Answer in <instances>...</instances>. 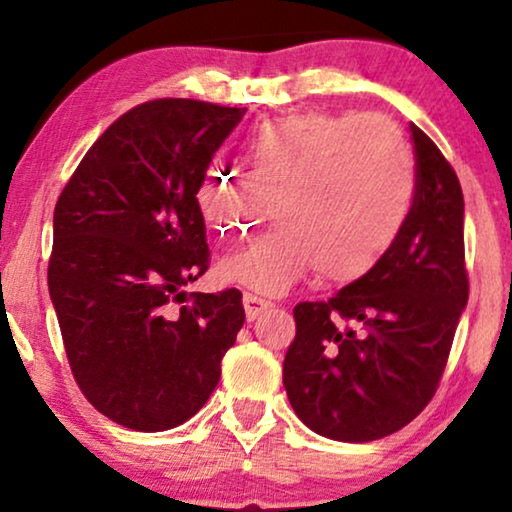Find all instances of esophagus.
Returning a JSON list of instances; mask_svg holds the SVG:
<instances>
[{
	"label": "esophagus",
	"mask_w": 512,
	"mask_h": 512,
	"mask_svg": "<svg viewBox=\"0 0 512 512\" xmlns=\"http://www.w3.org/2000/svg\"><path fill=\"white\" fill-rule=\"evenodd\" d=\"M242 303H244V314H247L249 321L258 319L265 310H268V307H272L270 300L258 298V296H254V293H244Z\"/></svg>",
	"instance_id": "34e87169"
}]
</instances>
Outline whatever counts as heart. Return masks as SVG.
<instances>
[{"instance_id": "b5f03b06", "label": "heart", "mask_w": 512, "mask_h": 512, "mask_svg": "<svg viewBox=\"0 0 512 512\" xmlns=\"http://www.w3.org/2000/svg\"><path fill=\"white\" fill-rule=\"evenodd\" d=\"M249 179L209 167L195 200L216 233L240 235L277 202L282 228L221 261L226 282L284 293L319 270L331 284L377 268L408 219L415 170L401 130L375 116L300 114L265 123L244 151Z\"/></svg>"}]
</instances>
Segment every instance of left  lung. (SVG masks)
Returning a JSON list of instances; mask_svg holds the SVG:
<instances>
[{
    "mask_svg": "<svg viewBox=\"0 0 512 512\" xmlns=\"http://www.w3.org/2000/svg\"><path fill=\"white\" fill-rule=\"evenodd\" d=\"M415 198L373 272L326 303L293 307L284 389L319 436L368 443L410 424L436 394L468 300L457 172L410 123Z\"/></svg>",
    "mask_w": 512,
    "mask_h": 512,
    "instance_id": "obj_1",
    "label": "left lung"
}]
</instances>
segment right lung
<instances>
[{
	"instance_id": "obj_1",
	"label": "right lung",
	"mask_w": 512,
	"mask_h": 512,
	"mask_svg": "<svg viewBox=\"0 0 512 512\" xmlns=\"http://www.w3.org/2000/svg\"><path fill=\"white\" fill-rule=\"evenodd\" d=\"M244 111L163 97L116 118L62 188L48 291L90 405L165 431L212 396L244 324L242 293H186L209 247L198 186Z\"/></svg>"
}]
</instances>
